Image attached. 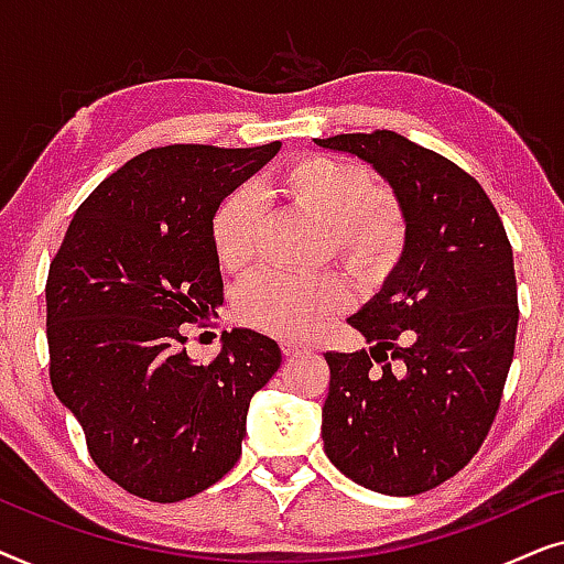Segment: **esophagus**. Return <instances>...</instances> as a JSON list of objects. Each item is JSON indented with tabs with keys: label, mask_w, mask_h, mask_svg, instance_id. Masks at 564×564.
Listing matches in <instances>:
<instances>
[{
	"label": "esophagus",
	"mask_w": 564,
	"mask_h": 564,
	"mask_svg": "<svg viewBox=\"0 0 564 564\" xmlns=\"http://www.w3.org/2000/svg\"><path fill=\"white\" fill-rule=\"evenodd\" d=\"M282 351H284V357H288V359H295V357H300V354H303V349H297V346H292V344H284Z\"/></svg>",
	"instance_id": "34e87169"
}]
</instances>
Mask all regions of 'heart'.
<instances>
[{
    "mask_svg": "<svg viewBox=\"0 0 564 564\" xmlns=\"http://www.w3.org/2000/svg\"><path fill=\"white\" fill-rule=\"evenodd\" d=\"M280 189L297 210L328 226L336 257L359 269L388 261L400 243L395 207L377 197V180L365 166L334 156H305L282 172ZM213 246L226 269H241L253 259L259 236V205L249 187L236 189L213 215ZM341 303L334 276L292 280L257 274L241 290L238 311L253 326L284 338H307Z\"/></svg>",
    "mask_w": 564,
    "mask_h": 564,
    "instance_id": "obj_1",
    "label": "heart"
}]
</instances>
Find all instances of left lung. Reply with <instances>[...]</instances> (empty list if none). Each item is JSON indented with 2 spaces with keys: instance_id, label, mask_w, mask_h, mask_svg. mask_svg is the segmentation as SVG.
<instances>
[{
  "instance_id": "8db88e82",
  "label": "left lung",
  "mask_w": 564,
  "mask_h": 564,
  "mask_svg": "<svg viewBox=\"0 0 564 564\" xmlns=\"http://www.w3.org/2000/svg\"><path fill=\"white\" fill-rule=\"evenodd\" d=\"M313 143L372 166L405 228L398 264L349 318L369 351L326 354L323 449L361 488L419 496L457 475L496 419L519 326L511 243L480 184L405 135Z\"/></svg>"
}]
</instances>
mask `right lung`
Masks as SVG:
<instances>
[{"mask_svg":"<svg viewBox=\"0 0 564 564\" xmlns=\"http://www.w3.org/2000/svg\"><path fill=\"white\" fill-rule=\"evenodd\" d=\"M280 149L138 153L84 199L53 259V392L95 465L138 498L176 503L218 482L241 457L253 392L282 365L251 328L226 330L210 365L182 349V323L223 303L213 215Z\"/></svg>","mask_w":564,"mask_h":564,"instance_id":"right-lung-1","label":"right lung"}]
</instances>
